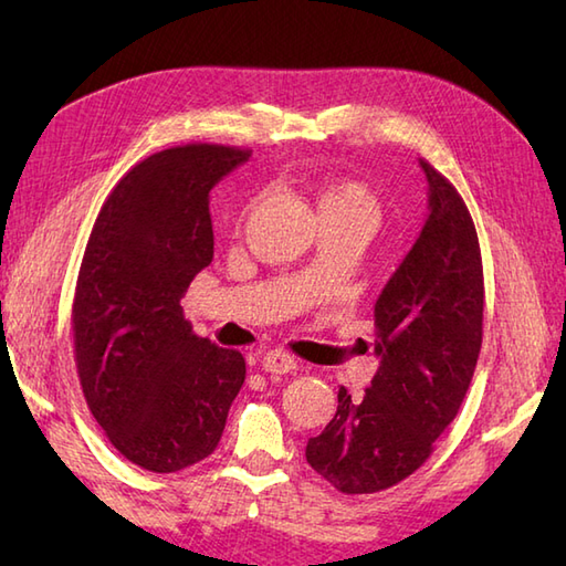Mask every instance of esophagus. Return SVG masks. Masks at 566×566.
I'll use <instances>...</instances> for the list:
<instances>
[{
  "label": "esophagus",
  "instance_id": "34e87169",
  "mask_svg": "<svg viewBox=\"0 0 566 566\" xmlns=\"http://www.w3.org/2000/svg\"><path fill=\"white\" fill-rule=\"evenodd\" d=\"M262 369L270 375H290L296 369V359L284 350H268L262 355Z\"/></svg>",
  "mask_w": 566,
  "mask_h": 566
}]
</instances>
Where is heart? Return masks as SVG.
<instances>
[{
	"label": "heart",
	"instance_id": "heart-1",
	"mask_svg": "<svg viewBox=\"0 0 566 566\" xmlns=\"http://www.w3.org/2000/svg\"><path fill=\"white\" fill-rule=\"evenodd\" d=\"M318 211L357 216V219H365L371 226H375L379 213L375 197L355 179H333V182L323 185L318 191Z\"/></svg>",
	"mask_w": 566,
	"mask_h": 566
}]
</instances>
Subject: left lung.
<instances>
[{
    "instance_id": "left-lung-1",
    "label": "left lung",
    "mask_w": 566,
    "mask_h": 566,
    "mask_svg": "<svg viewBox=\"0 0 566 566\" xmlns=\"http://www.w3.org/2000/svg\"><path fill=\"white\" fill-rule=\"evenodd\" d=\"M428 216L375 304L377 375L363 399L340 387L338 411L306 460L343 494H375L428 460L460 411L482 350L484 272L462 197L436 167Z\"/></svg>"
}]
</instances>
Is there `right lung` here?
<instances>
[{
    "label": "right lung",
    "instance_id": "1",
    "mask_svg": "<svg viewBox=\"0 0 566 566\" xmlns=\"http://www.w3.org/2000/svg\"><path fill=\"white\" fill-rule=\"evenodd\" d=\"M245 160L207 143L150 155L114 187L84 250L72 304L84 399L148 472L209 457L245 381L243 355L197 338L179 306L213 258L209 191Z\"/></svg>",
    "mask_w": 566,
    "mask_h": 566
}]
</instances>
